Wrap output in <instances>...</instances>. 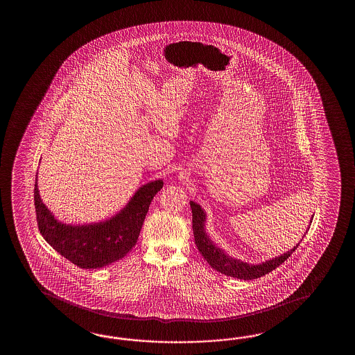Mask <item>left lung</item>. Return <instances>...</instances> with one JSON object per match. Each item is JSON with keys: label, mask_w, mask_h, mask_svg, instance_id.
Wrapping results in <instances>:
<instances>
[{"label": "left lung", "mask_w": 355, "mask_h": 355, "mask_svg": "<svg viewBox=\"0 0 355 355\" xmlns=\"http://www.w3.org/2000/svg\"><path fill=\"white\" fill-rule=\"evenodd\" d=\"M191 211H193V232H194V240L199 252L203 255L207 263L211 265V268L217 272L225 274L227 277H234L237 279L251 280L257 279L263 277L268 272H272L277 269L280 264H283L288 257L293 254L298 245H295L291 251L280 257H274L272 260H268L261 264L254 265L243 263L239 259L230 257L222 249L211 241L209 236L205 232V213L199 204L190 202Z\"/></svg>", "instance_id": "1"}]
</instances>
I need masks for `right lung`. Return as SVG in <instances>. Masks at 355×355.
I'll use <instances>...</instances> for the list:
<instances>
[{"mask_svg": "<svg viewBox=\"0 0 355 355\" xmlns=\"http://www.w3.org/2000/svg\"><path fill=\"white\" fill-rule=\"evenodd\" d=\"M164 187L155 180L138 189L129 203L110 219L83 226L54 218L42 202L35 180L34 204L39 231L57 252L83 269H98L125 257L136 245L153 196Z\"/></svg>", "mask_w": 355, "mask_h": 355, "instance_id": "right-lung-1", "label": "right lung"}]
</instances>
